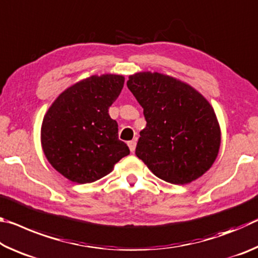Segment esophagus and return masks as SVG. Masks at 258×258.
<instances>
[{
    "label": "esophagus",
    "instance_id": "34e87169",
    "mask_svg": "<svg viewBox=\"0 0 258 258\" xmlns=\"http://www.w3.org/2000/svg\"><path fill=\"white\" fill-rule=\"evenodd\" d=\"M127 146L130 148L131 152H134L135 151V147H137V141H135V140H132V141H128L127 142Z\"/></svg>",
    "mask_w": 258,
    "mask_h": 258
}]
</instances>
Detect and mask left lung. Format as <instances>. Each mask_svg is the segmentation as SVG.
<instances>
[{
	"label": "left lung",
	"instance_id": "left-lung-1",
	"mask_svg": "<svg viewBox=\"0 0 258 258\" xmlns=\"http://www.w3.org/2000/svg\"><path fill=\"white\" fill-rule=\"evenodd\" d=\"M127 87L147 120L135 155L172 184H186L206 173L221 145L220 125L207 100L190 85L159 73L134 74Z\"/></svg>",
	"mask_w": 258,
	"mask_h": 258
}]
</instances>
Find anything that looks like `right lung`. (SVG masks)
Wrapping results in <instances>:
<instances>
[{
	"mask_svg": "<svg viewBox=\"0 0 258 258\" xmlns=\"http://www.w3.org/2000/svg\"><path fill=\"white\" fill-rule=\"evenodd\" d=\"M124 81L111 74L83 80L63 91L44 116L43 151L53 168L72 182L100 180L130 154L118 139V124L108 112Z\"/></svg>",
	"mask_w": 258,
	"mask_h": 258,
	"instance_id": "obj_1",
	"label": "right lung"
}]
</instances>
